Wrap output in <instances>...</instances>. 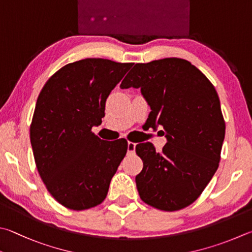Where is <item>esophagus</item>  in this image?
Instances as JSON below:
<instances>
[{"label": "esophagus", "instance_id": "obj_1", "mask_svg": "<svg viewBox=\"0 0 252 252\" xmlns=\"http://www.w3.org/2000/svg\"><path fill=\"white\" fill-rule=\"evenodd\" d=\"M134 151H135V143H133V142H127V152L134 153Z\"/></svg>", "mask_w": 252, "mask_h": 252}]
</instances>
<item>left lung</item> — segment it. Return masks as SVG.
<instances>
[{
	"label": "left lung",
	"instance_id": "1",
	"mask_svg": "<svg viewBox=\"0 0 252 252\" xmlns=\"http://www.w3.org/2000/svg\"><path fill=\"white\" fill-rule=\"evenodd\" d=\"M120 87L141 89L151 108L150 126H163L167 141L159 153L150 142L135 146L143 161L135 176L141 199L165 212L187 207L220 161L226 126L216 90L202 71L181 58L135 63Z\"/></svg>",
	"mask_w": 252,
	"mask_h": 252
}]
</instances>
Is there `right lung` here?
<instances>
[{
    "mask_svg": "<svg viewBox=\"0 0 252 252\" xmlns=\"http://www.w3.org/2000/svg\"><path fill=\"white\" fill-rule=\"evenodd\" d=\"M133 63L86 58L50 77L36 102L31 144L46 189L65 207L102 203L125 158V139L107 142L91 129L104 117L106 100Z\"/></svg>",
    "mask_w": 252,
    "mask_h": 252,
    "instance_id": "obj_1",
    "label": "right lung"
}]
</instances>
